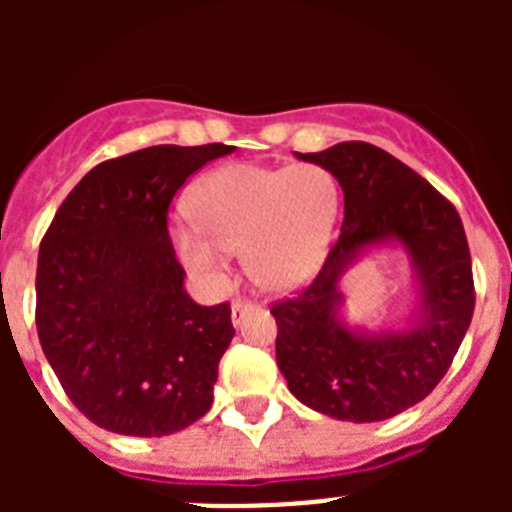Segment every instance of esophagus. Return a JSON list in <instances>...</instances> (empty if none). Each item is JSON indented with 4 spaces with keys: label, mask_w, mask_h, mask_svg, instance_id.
<instances>
[{
    "label": "esophagus",
    "mask_w": 512,
    "mask_h": 512,
    "mask_svg": "<svg viewBox=\"0 0 512 512\" xmlns=\"http://www.w3.org/2000/svg\"><path fill=\"white\" fill-rule=\"evenodd\" d=\"M256 302H251V300H243V297H238V300H233V305H230V318H233V323L238 325L241 323V318L243 315H246L248 310H256Z\"/></svg>",
    "instance_id": "1"
}]
</instances>
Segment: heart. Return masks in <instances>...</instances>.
Listing matches in <instances>:
<instances>
[{
	"mask_svg": "<svg viewBox=\"0 0 512 512\" xmlns=\"http://www.w3.org/2000/svg\"><path fill=\"white\" fill-rule=\"evenodd\" d=\"M338 205L336 176L320 164H230L192 189L194 223L174 228L176 251L205 279L223 274L228 251H243L259 287L295 292L323 264Z\"/></svg>",
	"mask_w": 512,
	"mask_h": 512,
	"instance_id": "1",
	"label": "heart"
}]
</instances>
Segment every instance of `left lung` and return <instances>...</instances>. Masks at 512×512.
<instances>
[{
	"label": "left lung",
	"mask_w": 512,
	"mask_h": 512,
	"mask_svg": "<svg viewBox=\"0 0 512 512\" xmlns=\"http://www.w3.org/2000/svg\"><path fill=\"white\" fill-rule=\"evenodd\" d=\"M336 176L343 223L323 269L302 292L274 302L277 364L289 392L351 423L387 420L436 390L474 315L472 256L456 207L382 148L346 140L297 153ZM397 240L411 253L421 300L408 331L364 334L340 319L342 271L364 247Z\"/></svg>",
	"instance_id": "left-lung-1"
}]
</instances>
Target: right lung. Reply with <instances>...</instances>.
<instances>
[{
    "mask_svg": "<svg viewBox=\"0 0 512 512\" xmlns=\"http://www.w3.org/2000/svg\"><path fill=\"white\" fill-rule=\"evenodd\" d=\"M233 146H151L94 166L45 230L35 325L63 392L120 436H169L210 410L235 336L230 305L184 292L169 205Z\"/></svg>",
    "mask_w": 512,
    "mask_h": 512,
    "instance_id": "add662e5",
    "label": "right lung"
}]
</instances>
